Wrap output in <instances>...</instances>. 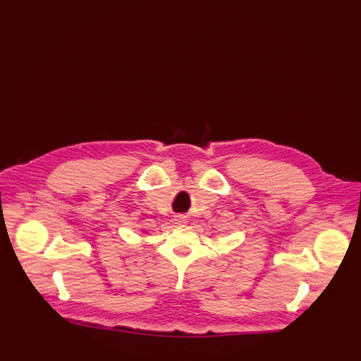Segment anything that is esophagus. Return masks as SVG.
Segmentation results:
<instances>
[{
    "label": "esophagus",
    "instance_id": "esophagus-1",
    "mask_svg": "<svg viewBox=\"0 0 361 361\" xmlns=\"http://www.w3.org/2000/svg\"><path fill=\"white\" fill-rule=\"evenodd\" d=\"M177 221L178 222H184V216H177Z\"/></svg>",
    "mask_w": 361,
    "mask_h": 361
}]
</instances>
